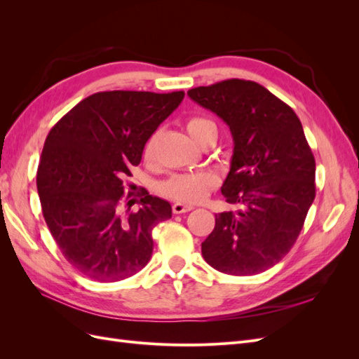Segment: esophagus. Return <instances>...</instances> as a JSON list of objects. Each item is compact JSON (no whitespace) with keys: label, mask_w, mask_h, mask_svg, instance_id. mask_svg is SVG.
Listing matches in <instances>:
<instances>
[{"label":"esophagus","mask_w":359,"mask_h":359,"mask_svg":"<svg viewBox=\"0 0 359 359\" xmlns=\"http://www.w3.org/2000/svg\"><path fill=\"white\" fill-rule=\"evenodd\" d=\"M194 208V206L191 205H186V203H181V202H177L172 205V211L173 214H184V212H189Z\"/></svg>","instance_id":"1"}]
</instances>
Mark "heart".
Returning a JSON list of instances; mask_svg holds the SVG:
<instances>
[{
	"label": "heart",
	"mask_w": 359,
	"mask_h": 359,
	"mask_svg": "<svg viewBox=\"0 0 359 359\" xmlns=\"http://www.w3.org/2000/svg\"><path fill=\"white\" fill-rule=\"evenodd\" d=\"M210 128H215V126L210 119L205 118H191L186 123L187 133L194 142H198V139ZM154 142L156 136L148 140L145 147V157H151V154H153ZM217 184H219V178L208 170L194 173H178V175H172L169 180L160 182L158 191L170 199L196 203L202 202L208 196V193L217 187Z\"/></svg>",
	"instance_id": "1"
}]
</instances>
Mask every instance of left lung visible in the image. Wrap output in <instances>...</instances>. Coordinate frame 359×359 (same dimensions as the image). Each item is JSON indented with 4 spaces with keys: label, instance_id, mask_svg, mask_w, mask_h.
<instances>
[{
    "label": "left lung",
    "instance_id": "left-lung-1",
    "mask_svg": "<svg viewBox=\"0 0 359 359\" xmlns=\"http://www.w3.org/2000/svg\"><path fill=\"white\" fill-rule=\"evenodd\" d=\"M187 94L229 126L233 154L222 194L243 206L215 214L202 256L224 274L264 273L295 244L316 196V163L299 118L252 81L229 79Z\"/></svg>",
    "mask_w": 359,
    "mask_h": 359
}]
</instances>
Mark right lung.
Masks as SVG:
<instances>
[{
	"label": "right lung",
	"mask_w": 359,
	"mask_h": 359,
	"mask_svg": "<svg viewBox=\"0 0 359 359\" xmlns=\"http://www.w3.org/2000/svg\"><path fill=\"white\" fill-rule=\"evenodd\" d=\"M182 99L184 91L95 93L49 132L37 170L41 211L61 253L85 277L119 281L149 262L151 233L170 219L172 206L144 193L130 212L133 199L121 202L124 178Z\"/></svg>",
	"instance_id": "obj_1"
}]
</instances>
